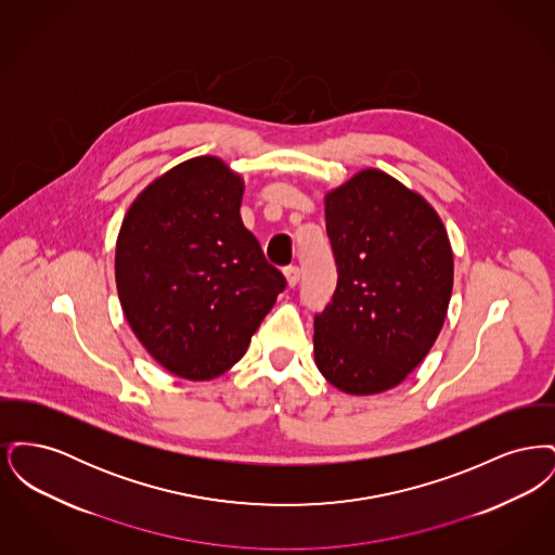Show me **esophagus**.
Segmentation results:
<instances>
[{"mask_svg": "<svg viewBox=\"0 0 555 555\" xmlns=\"http://www.w3.org/2000/svg\"><path fill=\"white\" fill-rule=\"evenodd\" d=\"M285 279H287L289 287H295L299 283V268L297 266H287L285 268Z\"/></svg>", "mask_w": 555, "mask_h": 555, "instance_id": "obj_1", "label": "esophagus"}]
</instances>
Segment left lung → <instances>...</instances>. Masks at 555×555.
Wrapping results in <instances>:
<instances>
[{"mask_svg":"<svg viewBox=\"0 0 555 555\" xmlns=\"http://www.w3.org/2000/svg\"><path fill=\"white\" fill-rule=\"evenodd\" d=\"M324 216L337 289L314 318V360L344 393H383L443 328L453 289L448 231L421 193L376 168L331 189Z\"/></svg>","mask_w":555,"mask_h":555,"instance_id":"8db88e82","label":"left lung"}]
</instances>
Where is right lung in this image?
<instances>
[{"label": "right lung", "mask_w": 555, "mask_h": 555, "mask_svg": "<svg viewBox=\"0 0 555 555\" xmlns=\"http://www.w3.org/2000/svg\"><path fill=\"white\" fill-rule=\"evenodd\" d=\"M245 183L216 156L185 159L145 186L116 238V289L159 366L210 380L245 356L285 289L241 222Z\"/></svg>", "instance_id": "add662e5"}]
</instances>
